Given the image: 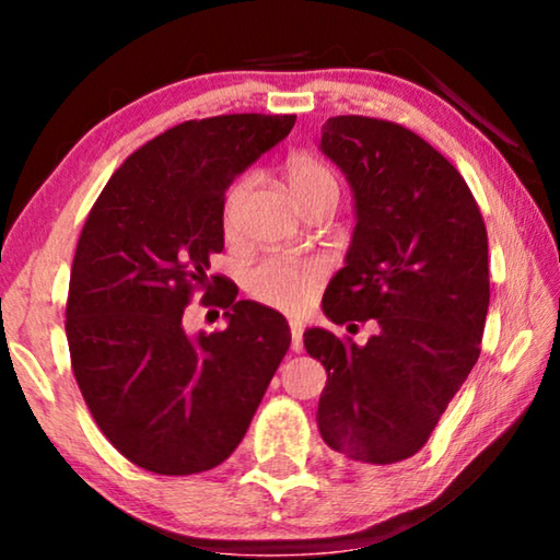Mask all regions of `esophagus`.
Segmentation results:
<instances>
[{"label": "esophagus", "mask_w": 560, "mask_h": 560, "mask_svg": "<svg viewBox=\"0 0 560 560\" xmlns=\"http://www.w3.org/2000/svg\"><path fill=\"white\" fill-rule=\"evenodd\" d=\"M290 349H293L295 354L303 351V324L298 318H290Z\"/></svg>", "instance_id": "esophagus-1"}]
</instances>
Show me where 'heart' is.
<instances>
[{"instance_id":"1","label":"heart","mask_w":560,"mask_h":560,"mask_svg":"<svg viewBox=\"0 0 560 560\" xmlns=\"http://www.w3.org/2000/svg\"><path fill=\"white\" fill-rule=\"evenodd\" d=\"M285 178L290 194L301 203V209L318 201H339V175L326 160L316 155H295L288 160ZM252 188V175H242L229 186L224 203H221V224L226 236L236 234L240 226V213ZM326 280V267L316 259H288V257H267L255 265L247 275L249 295L270 308L285 313L308 311L320 293Z\"/></svg>"}]
</instances>
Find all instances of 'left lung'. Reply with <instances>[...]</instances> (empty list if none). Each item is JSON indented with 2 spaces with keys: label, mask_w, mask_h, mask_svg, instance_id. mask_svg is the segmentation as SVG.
Wrapping results in <instances>:
<instances>
[{
  "label": "left lung",
  "mask_w": 560,
  "mask_h": 560,
  "mask_svg": "<svg viewBox=\"0 0 560 560\" xmlns=\"http://www.w3.org/2000/svg\"><path fill=\"white\" fill-rule=\"evenodd\" d=\"M320 150L357 201L324 313L336 326L374 318L380 331L364 347L324 328L303 334L328 374L318 428L351 462L397 464L425 446L479 359L487 226L462 173L408 127L343 114L320 129Z\"/></svg>",
  "instance_id": "1"
}]
</instances>
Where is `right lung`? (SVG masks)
Here are the masks:
<instances>
[{
	"label": "right lung",
	"instance_id": "add662e5",
	"mask_svg": "<svg viewBox=\"0 0 560 560\" xmlns=\"http://www.w3.org/2000/svg\"><path fill=\"white\" fill-rule=\"evenodd\" d=\"M295 114L188 119L117 167L75 247L66 303L73 377L114 448L163 477L232 456L290 349L280 313L236 301L224 275L221 203L234 175L288 137ZM196 294L230 326L190 340Z\"/></svg>",
	"mask_w": 560,
	"mask_h": 560
}]
</instances>
